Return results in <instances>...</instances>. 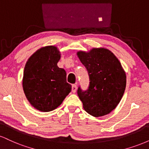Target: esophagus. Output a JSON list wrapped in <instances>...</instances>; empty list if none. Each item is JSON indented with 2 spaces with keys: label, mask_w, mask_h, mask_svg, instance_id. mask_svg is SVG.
<instances>
[{
  "label": "esophagus",
  "mask_w": 149,
  "mask_h": 149,
  "mask_svg": "<svg viewBox=\"0 0 149 149\" xmlns=\"http://www.w3.org/2000/svg\"><path fill=\"white\" fill-rule=\"evenodd\" d=\"M77 90V85H72V92L75 93Z\"/></svg>",
  "instance_id": "obj_1"
}]
</instances>
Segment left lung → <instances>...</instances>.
<instances>
[{
    "instance_id": "1",
    "label": "left lung",
    "mask_w": 149,
    "mask_h": 149,
    "mask_svg": "<svg viewBox=\"0 0 149 149\" xmlns=\"http://www.w3.org/2000/svg\"><path fill=\"white\" fill-rule=\"evenodd\" d=\"M77 55L90 78L88 90L78 89L83 109L95 117L107 115L116 109L125 90L126 74L122 65L111 51L104 47L79 51Z\"/></svg>"
}]
</instances>
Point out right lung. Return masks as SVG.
I'll list each match as a JSON object with an SVG mask.
<instances>
[{
    "instance_id": "1",
    "label": "right lung",
    "mask_w": 149,
    "mask_h": 149,
    "mask_svg": "<svg viewBox=\"0 0 149 149\" xmlns=\"http://www.w3.org/2000/svg\"><path fill=\"white\" fill-rule=\"evenodd\" d=\"M60 57L57 47L45 46L38 49L26 63L24 92L29 103L40 111L57 109L71 91L66 71L57 66Z\"/></svg>"
}]
</instances>
